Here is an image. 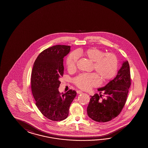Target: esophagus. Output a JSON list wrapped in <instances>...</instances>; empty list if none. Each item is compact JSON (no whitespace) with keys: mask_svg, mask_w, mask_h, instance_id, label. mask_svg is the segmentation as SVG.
I'll return each mask as SVG.
<instances>
[{"mask_svg":"<svg viewBox=\"0 0 148 148\" xmlns=\"http://www.w3.org/2000/svg\"><path fill=\"white\" fill-rule=\"evenodd\" d=\"M82 93H83V92H82V91H80V90H77V93L78 94H82Z\"/></svg>","mask_w":148,"mask_h":148,"instance_id":"1","label":"esophagus"}]
</instances>
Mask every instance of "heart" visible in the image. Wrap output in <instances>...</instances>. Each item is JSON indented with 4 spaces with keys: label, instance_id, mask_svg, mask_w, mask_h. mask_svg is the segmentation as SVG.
Wrapping results in <instances>:
<instances>
[{
    "label": "heart",
    "instance_id": "1",
    "mask_svg": "<svg viewBox=\"0 0 148 148\" xmlns=\"http://www.w3.org/2000/svg\"><path fill=\"white\" fill-rule=\"evenodd\" d=\"M81 56L93 63V69L95 74H81L74 79V83L78 88L87 90L102 83H107L112 79L117 72L118 60L114 54L106 53L99 49L88 48L79 49L68 56L66 61L68 71H73L76 68L78 56Z\"/></svg>",
    "mask_w": 148,
    "mask_h": 148
}]
</instances>
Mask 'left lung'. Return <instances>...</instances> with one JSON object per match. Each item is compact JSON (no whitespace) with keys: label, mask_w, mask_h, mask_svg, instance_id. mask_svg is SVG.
<instances>
[{"label":"left lung","mask_w":148,"mask_h":148,"mask_svg":"<svg viewBox=\"0 0 148 148\" xmlns=\"http://www.w3.org/2000/svg\"><path fill=\"white\" fill-rule=\"evenodd\" d=\"M131 84L130 65L124 61L117 76L103 87L98 88L100 94L90 96L87 108L89 118L97 122H107L118 116L127 100ZM102 92L104 99L102 97Z\"/></svg>","instance_id":"obj_1"}]
</instances>
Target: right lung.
<instances>
[{
    "instance_id": "add662e5",
    "label": "right lung",
    "mask_w": 148,
    "mask_h": 148,
    "mask_svg": "<svg viewBox=\"0 0 148 148\" xmlns=\"http://www.w3.org/2000/svg\"><path fill=\"white\" fill-rule=\"evenodd\" d=\"M70 46L55 45L47 48L34 61L31 74V90L38 109L45 117L53 121L66 119L75 90L61 94L60 78L63 75V58L70 52Z\"/></svg>"
}]
</instances>
